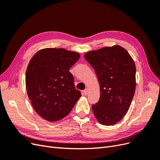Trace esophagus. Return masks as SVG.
Instances as JSON below:
<instances>
[{
	"label": "esophagus",
	"mask_w": 160,
	"mask_h": 160,
	"mask_svg": "<svg viewBox=\"0 0 160 160\" xmlns=\"http://www.w3.org/2000/svg\"><path fill=\"white\" fill-rule=\"evenodd\" d=\"M83 95H87L88 94V89H85L83 91Z\"/></svg>",
	"instance_id": "1"
}]
</instances>
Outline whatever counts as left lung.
I'll return each mask as SVG.
<instances>
[{
	"label": "left lung",
	"mask_w": 160,
	"mask_h": 160,
	"mask_svg": "<svg viewBox=\"0 0 160 160\" xmlns=\"http://www.w3.org/2000/svg\"><path fill=\"white\" fill-rule=\"evenodd\" d=\"M100 85V98L92 105L98 122L112 125L122 119L130 107L135 91V69L132 57L119 45L86 52Z\"/></svg>",
	"instance_id": "obj_1"
}]
</instances>
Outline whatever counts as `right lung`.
Segmentation results:
<instances>
[{
    "mask_svg": "<svg viewBox=\"0 0 160 160\" xmlns=\"http://www.w3.org/2000/svg\"><path fill=\"white\" fill-rule=\"evenodd\" d=\"M79 57L75 51L46 48L30 60L25 79L27 94L34 109L45 120L64 118L81 96L69 72Z\"/></svg>",
    "mask_w": 160,
    "mask_h": 160,
    "instance_id": "right-lung-1",
    "label": "right lung"
}]
</instances>
